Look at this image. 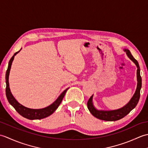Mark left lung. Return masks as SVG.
<instances>
[{
    "mask_svg": "<svg viewBox=\"0 0 148 148\" xmlns=\"http://www.w3.org/2000/svg\"><path fill=\"white\" fill-rule=\"evenodd\" d=\"M125 51H126L127 55L128 57L130 58L132 60L135 64L136 65L137 67V86L136 92H135L134 95L132 98L131 99L130 102H128L127 104L119 109L114 110V111H99V110L96 109L93 105L92 103V98L93 95L91 96L89 99L88 101L87 102V106L88 109H89L90 112L92 113V115L95 116V118H98L101 120L104 121H117L123 118H124L125 116H127L128 113H129L132 110L136 108L137 104L139 102L140 99V91L141 86H142V79H141V76L140 75V67L139 65V63L136 60V59L134 58V56L132 55L130 51L128 49H125Z\"/></svg>",
    "mask_w": 148,
    "mask_h": 148,
    "instance_id": "8db88e82",
    "label": "left lung"
}]
</instances>
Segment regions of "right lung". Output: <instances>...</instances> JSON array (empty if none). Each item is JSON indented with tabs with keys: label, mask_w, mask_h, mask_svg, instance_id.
<instances>
[{
	"label": "right lung",
	"mask_w": 148,
	"mask_h": 148,
	"mask_svg": "<svg viewBox=\"0 0 148 148\" xmlns=\"http://www.w3.org/2000/svg\"><path fill=\"white\" fill-rule=\"evenodd\" d=\"M20 51H18V52H16L9 62L8 70L6 71V74H5L6 97H7V99L8 100V102H9V103H10V104L15 109L16 111L21 116H23V117L29 119H40L46 118L48 117V116L52 114L55 111V110L58 108L59 105L61 103L63 98L64 97L65 94L66 92H67L68 88L64 90V92L62 93L61 95L58 97V98L56 99L51 105H50L45 108L40 109H32L27 108L26 107H24L23 106L20 104V103H19L11 94L10 88H9L8 79H9V71H10L11 64H12V61H13L14 56L16 55L18 52H20Z\"/></svg>",
	"instance_id": "add662e5"
}]
</instances>
